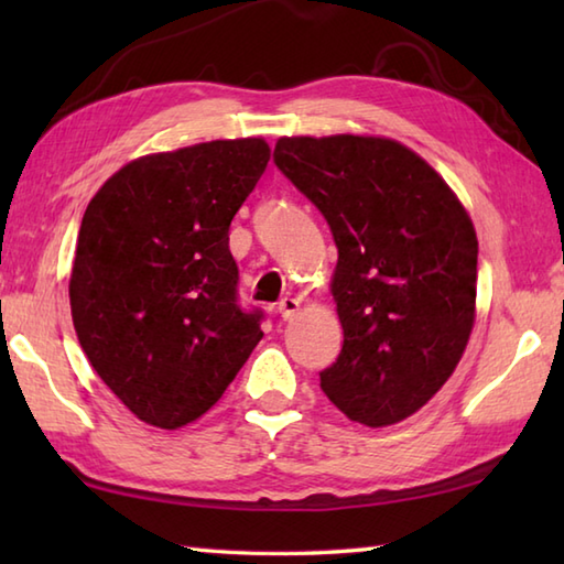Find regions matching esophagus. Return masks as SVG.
Wrapping results in <instances>:
<instances>
[{"label":"esophagus","mask_w":564,"mask_h":564,"mask_svg":"<svg viewBox=\"0 0 564 564\" xmlns=\"http://www.w3.org/2000/svg\"><path fill=\"white\" fill-rule=\"evenodd\" d=\"M297 310H301V301H297V297H291V295L281 297L279 313H281L283 319H293L297 315Z\"/></svg>","instance_id":"esophagus-1"}]
</instances>
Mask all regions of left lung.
<instances>
[{
  "mask_svg": "<svg viewBox=\"0 0 564 564\" xmlns=\"http://www.w3.org/2000/svg\"><path fill=\"white\" fill-rule=\"evenodd\" d=\"M273 162L325 215L344 346L319 388L351 422L390 426L443 388L470 339L477 235L448 184L388 138H281Z\"/></svg>",
  "mask_w": 564,
  "mask_h": 564,
  "instance_id": "1",
  "label": "left lung"
}]
</instances>
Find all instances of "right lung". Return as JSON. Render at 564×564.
<instances>
[{
  "label": "right lung",
  "instance_id": "obj_1",
  "mask_svg": "<svg viewBox=\"0 0 564 564\" xmlns=\"http://www.w3.org/2000/svg\"><path fill=\"white\" fill-rule=\"evenodd\" d=\"M269 154L261 138L148 154L84 210L72 322L99 378L145 424L196 422L263 337L261 310L239 307L230 223Z\"/></svg>",
  "mask_w": 564,
  "mask_h": 564
}]
</instances>
